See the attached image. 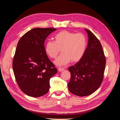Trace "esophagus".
Here are the masks:
<instances>
[{"instance_id": "1", "label": "esophagus", "mask_w": 120, "mask_h": 120, "mask_svg": "<svg viewBox=\"0 0 120 120\" xmlns=\"http://www.w3.org/2000/svg\"><path fill=\"white\" fill-rule=\"evenodd\" d=\"M63 70H64V68H62L61 67H59L58 68V71L59 72H62L63 71Z\"/></svg>"}]
</instances>
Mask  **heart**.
Returning <instances> with one entry per match:
<instances>
[{"instance_id": "heart-1", "label": "heart", "mask_w": 120, "mask_h": 120, "mask_svg": "<svg viewBox=\"0 0 120 120\" xmlns=\"http://www.w3.org/2000/svg\"><path fill=\"white\" fill-rule=\"evenodd\" d=\"M54 38L55 41H49L46 43L45 50L49 57L55 59L61 50L62 53L55 61L57 65H65L71 61L79 62L83 57L87 45L84 34L65 30L59 32Z\"/></svg>"}]
</instances>
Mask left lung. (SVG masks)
I'll return each mask as SVG.
<instances>
[{"mask_svg":"<svg viewBox=\"0 0 120 120\" xmlns=\"http://www.w3.org/2000/svg\"><path fill=\"white\" fill-rule=\"evenodd\" d=\"M85 30L88 36L85 53L79 62L69 68L71 73L69 90L79 96L90 95L99 87L104 79L106 62L100 41L90 30Z\"/></svg>","mask_w":120,"mask_h":120,"instance_id":"1","label":"left lung"}]
</instances>
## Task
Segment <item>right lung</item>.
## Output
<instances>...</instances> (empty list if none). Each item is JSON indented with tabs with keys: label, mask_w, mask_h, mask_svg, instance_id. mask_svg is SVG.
<instances>
[{
	"label": "right lung",
	"mask_w": 120,
	"mask_h": 120,
	"mask_svg": "<svg viewBox=\"0 0 120 120\" xmlns=\"http://www.w3.org/2000/svg\"><path fill=\"white\" fill-rule=\"evenodd\" d=\"M56 29L34 28L21 37L14 56L12 68L21 90L30 97L45 95L50 87V79L57 73L55 65L45 50L44 43Z\"/></svg>",
	"instance_id": "right-lung-1"
}]
</instances>
